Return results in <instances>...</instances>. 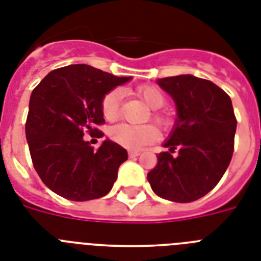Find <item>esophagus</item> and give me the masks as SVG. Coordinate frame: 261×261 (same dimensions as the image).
Masks as SVG:
<instances>
[{
    "mask_svg": "<svg viewBox=\"0 0 261 261\" xmlns=\"http://www.w3.org/2000/svg\"><path fill=\"white\" fill-rule=\"evenodd\" d=\"M138 155H141V151H138V150H131V151H128V156H130V158L138 156Z\"/></svg>",
    "mask_w": 261,
    "mask_h": 261,
    "instance_id": "34e87169",
    "label": "esophagus"
}]
</instances>
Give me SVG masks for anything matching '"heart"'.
Wrapping results in <instances>:
<instances>
[{
	"mask_svg": "<svg viewBox=\"0 0 261 261\" xmlns=\"http://www.w3.org/2000/svg\"><path fill=\"white\" fill-rule=\"evenodd\" d=\"M135 94L147 105L150 109H152L151 113V120L161 127L163 130H167L171 126V117L167 113L161 111L163 106L167 103V97L161 89L151 85H143L135 90ZM120 99L122 94L119 90L114 89L106 93L100 102V111L102 115L109 122L117 120L120 113ZM110 139L117 144L122 146L128 150H138L143 146L154 143L159 138V131L152 124H144V126H131L127 123H120L117 126L111 127L109 131Z\"/></svg>",
	"mask_w": 261,
	"mask_h": 261,
	"instance_id": "b5f03b06",
	"label": "heart"
}]
</instances>
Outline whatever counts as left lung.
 <instances>
[{
    "mask_svg": "<svg viewBox=\"0 0 261 261\" xmlns=\"http://www.w3.org/2000/svg\"><path fill=\"white\" fill-rule=\"evenodd\" d=\"M158 85L178 107L175 130L147 174L152 191L167 200L190 203L208 194L229 166L236 120L231 98L211 81L167 76ZM177 151V155L173 152Z\"/></svg>",
    "mask_w": 261,
    "mask_h": 261,
    "instance_id": "obj_1",
    "label": "left lung"
}]
</instances>
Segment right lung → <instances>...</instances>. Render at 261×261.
Wrapping results in <instances>:
<instances>
[{
	"label": "right lung",
	"instance_id": "add662e5",
	"mask_svg": "<svg viewBox=\"0 0 261 261\" xmlns=\"http://www.w3.org/2000/svg\"><path fill=\"white\" fill-rule=\"evenodd\" d=\"M130 76H115L89 65L53 70L33 90L25 131L33 166L53 192L69 200L102 198L117 180L127 151L111 141L98 148L83 135L103 133L100 102Z\"/></svg>",
	"mask_w": 261,
	"mask_h": 261
}]
</instances>
